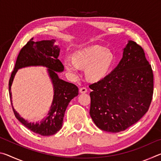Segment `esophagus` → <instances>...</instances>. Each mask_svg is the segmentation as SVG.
<instances>
[{
    "instance_id": "obj_1",
    "label": "esophagus",
    "mask_w": 161,
    "mask_h": 161,
    "mask_svg": "<svg viewBox=\"0 0 161 161\" xmlns=\"http://www.w3.org/2000/svg\"><path fill=\"white\" fill-rule=\"evenodd\" d=\"M86 92H87V89L86 88V87H81V88L80 89V92L81 94H84V93H86Z\"/></svg>"
}]
</instances>
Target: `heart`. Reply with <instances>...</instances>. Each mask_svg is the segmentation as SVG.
I'll list each match as a JSON object with an SVG mask.
<instances>
[{
  "mask_svg": "<svg viewBox=\"0 0 161 161\" xmlns=\"http://www.w3.org/2000/svg\"><path fill=\"white\" fill-rule=\"evenodd\" d=\"M114 62L111 51L101 46H92L75 52L73 58H66L64 67L71 77L77 78L81 68H86V77L89 81H98L107 76Z\"/></svg>",
  "mask_w": 161,
  "mask_h": 161,
  "instance_id": "obj_1",
  "label": "heart"
}]
</instances>
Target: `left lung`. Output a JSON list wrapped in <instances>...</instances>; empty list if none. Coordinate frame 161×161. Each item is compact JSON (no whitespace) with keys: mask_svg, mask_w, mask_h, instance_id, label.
I'll return each mask as SVG.
<instances>
[{"mask_svg":"<svg viewBox=\"0 0 161 161\" xmlns=\"http://www.w3.org/2000/svg\"><path fill=\"white\" fill-rule=\"evenodd\" d=\"M89 88V114L101 130L118 133L136 124L148 111L153 93V75L143 48L129 40L115 69Z\"/></svg>","mask_w":161,"mask_h":161,"instance_id":"left-lung-1","label":"left lung"}]
</instances>
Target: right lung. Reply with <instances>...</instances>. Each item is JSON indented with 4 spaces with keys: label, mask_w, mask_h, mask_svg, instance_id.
<instances>
[{
    "label": "right lung",
    "mask_w": 161,
    "mask_h": 161,
    "mask_svg": "<svg viewBox=\"0 0 161 161\" xmlns=\"http://www.w3.org/2000/svg\"><path fill=\"white\" fill-rule=\"evenodd\" d=\"M33 38L21 49L15 68L9 80V94L15 116L20 123L41 136H52L61 129L65 111L73 98L78 95V88L74 84L67 82L58 77V72L64 71V66L58 59L59 48L54 45L55 40L34 42ZM31 66H42L48 68V75L53 86L54 96L48 116L42 121L31 123L24 119L13 108L11 86L16 72L19 69Z\"/></svg>",
    "instance_id": "obj_1"
}]
</instances>
